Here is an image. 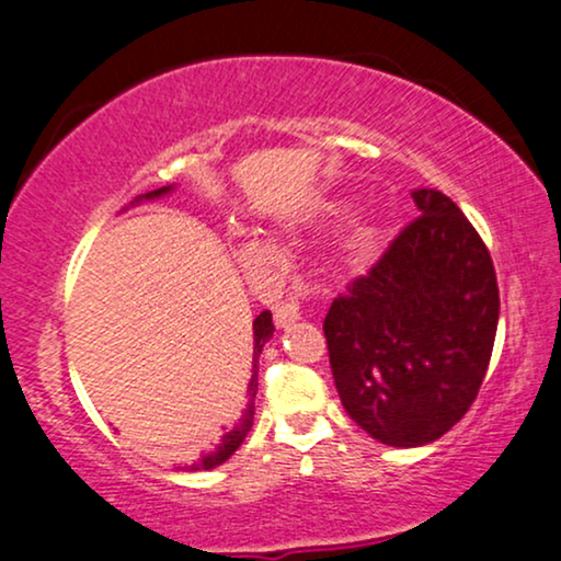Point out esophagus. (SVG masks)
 <instances>
[{"label": "esophagus", "instance_id": "1", "mask_svg": "<svg viewBox=\"0 0 561 561\" xmlns=\"http://www.w3.org/2000/svg\"><path fill=\"white\" fill-rule=\"evenodd\" d=\"M301 317L298 314V307L294 301H286V304H278V307L273 309V319H275V327H288V324H294L296 319Z\"/></svg>", "mask_w": 561, "mask_h": 561}]
</instances>
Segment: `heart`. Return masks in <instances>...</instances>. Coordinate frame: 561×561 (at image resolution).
Instances as JSON below:
<instances>
[{
    "mask_svg": "<svg viewBox=\"0 0 561 561\" xmlns=\"http://www.w3.org/2000/svg\"><path fill=\"white\" fill-rule=\"evenodd\" d=\"M273 244L257 234H247L234 242V257L247 273H265L273 263Z\"/></svg>",
    "mask_w": 561,
    "mask_h": 561,
    "instance_id": "b5f03b06",
    "label": "heart"
}]
</instances>
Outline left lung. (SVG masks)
Listing matches in <instances>:
<instances>
[{
    "mask_svg": "<svg viewBox=\"0 0 561 561\" xmlns=\"http://www.w3.org/2000/svg\"><path fill=\"white\" fill-rule=\"evenodd\" d=\"M420 216L324 317L340 402L370 438L438 440L469 412L492 358L497 275L448 195L412 193Z\"/></svg>",
    "mask_w": 561,
    "mask_h": 561,
    "instance_id": "8db88e82",
    "label": "left lung"
}]
</instances>
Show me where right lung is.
Masks as SVG:
<instances>
[{
	"mask_svg": "<svg viewBox=\"0 0 561 561\" xmlns=\"http://www.w3.org/2000/svg\"><path fill=\"white\" fill-rule=\"evenodd\" d=\"M170 191H172V185L159 187V191H151V193H147V195H141V198H136V203H138V201L162 198V195H167ZM273 332H275V327H273V314H271V311H263V314H260V317L254 319V322H252L254 353H252V378H250V383H247V397H250V402H247V410H244L242 417H239V423H237L234 431H229L227 435H224L221 443H218V446H216L214 450H210V454L201 456L198 461L191 463V467H185L187 471L214 469V467H218V463L227 461V458H229L231 454H234V450H237L239 446H242V440L247 438V433H250V427H252V417H254V397H257V368H260V353H263V347H265L267 340L273 337Z\"/></svg>",
	"mask_w": 561,
	"mask_h": 561,
	"instance_id": "add662e5",
	"label": "right lung"
}]
</instances>
